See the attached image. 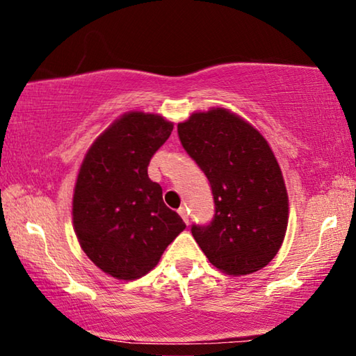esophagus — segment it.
<instances>
[{
  "mask_svg": "<svg viewBox=\"0 0 356 356\" xmlns=\"http://www.w3.org/2000/svg\"><path fill=\"white\" fill-rule=\"evenodd\" d=\"M178 213H179V216L183 218V221L188 224L189 222V210H188V207H179Z\"/></svg>",
  "mask_w": 356,
  "mask_h": 356,
  "instance_id": "1",
  "label": "esophagus"
}]
</instances>
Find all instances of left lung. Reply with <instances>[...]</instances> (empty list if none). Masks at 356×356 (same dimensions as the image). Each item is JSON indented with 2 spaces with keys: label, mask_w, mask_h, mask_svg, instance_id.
I'll use <instances>...</instances> for the list:
<instances>
[{
  "label": "left lung",
  "mask_w": 356,
  "mask_h": 356,
  "mask_svg": "<svg viewBox=\"0 0 356 356\" xmlns=\"http://www.w3.org/2000/svg\"><path fill=\"white\" fill-rule=\"evenodd\" d=\"M178 136L209 178L215 215L193 224L195 242L216 269L247 275L269 264L288 226V194L275 156L258 130L222 108L178 124Z\"/></svg>",
  "instance_id": "1"
}]
</instances>
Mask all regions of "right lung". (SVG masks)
<instances>
[{
  "label": "right lung",
  "mask_w": 356,
  "mask_h": 356,
  "mask_svg": "<svg viewBox=\"0 0 356 356\" xmlns=\"http://www.w3.org/2000/svg\"><path fill=\"white\" fill-rule=\"evenodd\" d=\"M172 130L157 114H124L98 136L81 165L74 231L89 259L119 280H135L156 267L186 227L147 177L149 161Z\"/></svg>",
  "instance_id": "obj_1"
}]
</instances>
